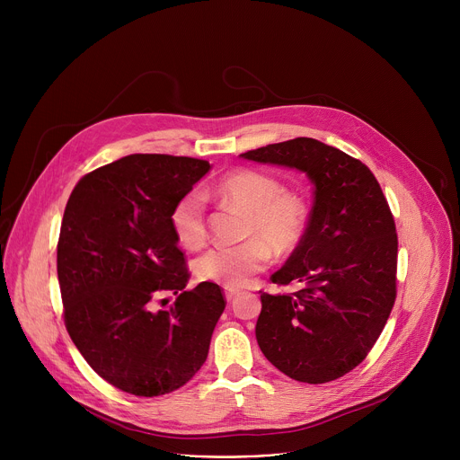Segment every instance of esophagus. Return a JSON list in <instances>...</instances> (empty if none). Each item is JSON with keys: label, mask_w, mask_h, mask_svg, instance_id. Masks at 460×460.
I'll return each mask as SVG.
<instances>
[{"label": "esophagus", "mask_w": 460, "mask_h": 460, "mask_svg": "<svg viewBox=\"0 0 460 460\" xmlns=\"http://www.w3.org/2000/svg\"><path fill=\"white\" fill-rule=\"evenodd\" d=\"M236 295H238V289H234V288H226V298H227V302H231Z\"/></svg>", "instance_id": "1"}]
</instances>
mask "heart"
<instances>
[{
    "label": "heart",
    "mask_w": 460,
    "mask_h": 460,
    "mask_svg": "<svg viewBox=\"0 0 460 460\" xmlns=\"http://www.w3.org/2000/svg\"><path fill=\"white\" fill-rule=\"evenodd\" d=\"M220 199L247 213L240 245H215L196 260V275L204 282L240 288L270 266L271 251L288 256L302 243L309 206L300 192L286 190L284 183L256 169H238L217 185ZM171 226L178 242L199 249L208 238L206 200L200 192H187L171 211Z\"/></svg>",
    "instance_id": "b5f03b06"
}]
</instances>
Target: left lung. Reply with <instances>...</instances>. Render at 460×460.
Segmentation results:
<instances>
[{"mask_svg":"<svg viewBox=\"0 0 460 460\" xmlns=\"http://www.w3.org/2000/svg\"><path fill=\"white\" fill-rule=\"evenodd\" d=\"M304 171L314 185L305 236L271 282L302 289L260 291L256 341L284 375L332 382L355 369L380 337L397 298L395 220L375 174L360 160L313 138L240 155Z\"/></svg>","mask_w":460,"mask_h":460,"instance_id":"left-lung-1","label":"left lung"}]
</instances>
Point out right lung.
Returning a JSON list of instances; mask_svg holds the SVG:
<instances>
[{
  "mask_svg": "<svg viewBox=\"0 0 460 460\" xmlns=\"http://www.w3.org/2000/svg\"><path fill=\"white\" fill-rule=\"evenodd\" d=\"M211 169L208 160L130 155L85 174L65 206L58 280L65 327L87 364L114 387L158 397L208 358L224 289L190 291L171 211ZM164 292L169 310L152 311Z\"/></svg>",
  "mask_w": 460,
  "mask_h": 460,
  "instance_id": "right-lung-1",
  "label": "right lung"
}]
</instances>
